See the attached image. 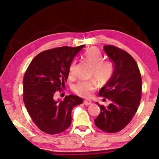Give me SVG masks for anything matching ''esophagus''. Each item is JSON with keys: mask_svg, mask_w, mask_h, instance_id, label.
<instances>
[{"mask_svg": "<svg viewBox=\"0 0 159 159\" xmlns=\"http://www.w3.org/2000/svg\"><path fill=\"white\" fill-rule=\"evenodd\" d=\"M92 101H91L90 100H84V104H85V105H86V106H89V105H90L91 104H92Z\"/></svg>", "mask_w": 159, "mask_h": 159, "instance_id": "1", "label": "esophagus"}]
</instances>
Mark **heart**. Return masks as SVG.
I'll use <instances>...</instances> for the list:
<instances>
[{
	"label": "heart",
	"instance_id": "1",
	"mask_svg": "<svg viewBox=\"0 0 159 159\" xmlns=\"http://www.w3.org/2000/svg\"><path fill=\"white\" fill-rule=\"evenodd\" d=\"M85 59L92 66V75L100 83H105L111 77L113 72V65L109 61L103 60V55L100 50L92 47L84 54ZM76 62L73 61L70 66L69 72L71 76L75 73ZM96 82L94 80L79 81L73 87V90L78 95L82 97H89L92 91L96 89Z\"/></svg>",
	"mask_w": 159,
	"mask_h": 159
}]
</instances>
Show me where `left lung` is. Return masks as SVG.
<instances>
[{
	"label": "left lung",
	"mask_w": 159,
	"mask_h": 159,
	"mask_svg": "<svg viewBox=\"0 0 159 159\" xmlns=\"http://www.w3.org/2000/svg\"><path fill=\"white\" fill-rule=\"evenodd\" d=\"M103 48L113 64V72L99 93L111 104L104 107L96 102L100 113L94 121L100 130L114 133L126 127L136 113L142 80L137 63L130 55L113 46L106 45Z\"/></svg>",
	"instance_id": "8db88e82"
}]
</instances>
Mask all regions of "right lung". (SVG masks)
<instances>
[{"mask_svg": "<svg viewBox=\"0 0 159 159\" xmlns=\"http://www.w3.org/2000/svg\"><path fill=\"white\" fill-rule=\"evenodd\" d=\"M85 45L62 46L45 50L32 60L23 79V100L30 117L42 131L61 133L72 122V111L83 100L69 95L63 101L54 99L56 91L65 85L69 68Z\"/></svg>", "mask_w": 159, "mask_h": 159, "instance_id": "1", "label": "right lung"}]
</instances>
